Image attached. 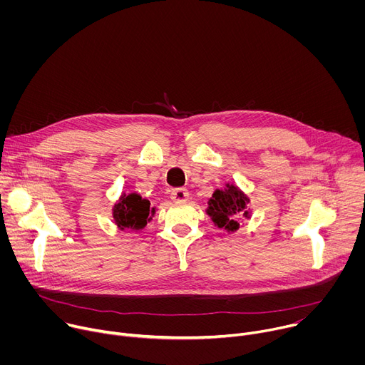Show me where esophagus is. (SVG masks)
<instances>
[{
	"instance_id": "obj_1",
	"label": "esophagus",
	"mask_w": 365,
	"mask_h": 365,
	"mask_svg": "<svg viewBox=\"0 0 365 365\" xmlns=\"http://www.w3.org/2000/svg\"><path fill=\"white\" fill-rule=\"evenodd\" d=\"M170 197H172L173 200H179V202L187 200V199H189V192H187V189H185V187H176V189L172 190Z\"/></svg>"
}]
</instances>
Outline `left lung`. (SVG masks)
Instances as JSON below:
<instances>
[{
  "mask_svg": "<svg viewBox=\"0 0 365 365\" xmlns=\"http://www.w3.org/2000/svg\"><path fill=\"white\" fill-rule=\"evenodd\" d=\"M247 200L248 199L235 186H228V189L217 190L212 195L207 214L220 228L235 231L240 227L238 218L248 214Z\"/></svg>",
  "mask_w": 365,
  "mask_h": 365,
  "instance_id": "1",
  "label": "left lung"
}]
</instances>
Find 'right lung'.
I'll list each match as a JSON object with an SVG mask.
<instances>
[{"instance_id":"obj_1","label":"right lung","mask_w":365,"mask_h":365,"mask_svg":"<svg viewBox=\"0 0 365 365\" xmlns=\"http://www.w3.org/2000/svg\"><path fill=\"white\" fill-rule=\"evenodd\" d=\"M153 212L154 207L151 210L147 199H141V196L131 193L128 196H123V199L114 206V220L121 230H143Z\"/></svg>"}]
</instances>
